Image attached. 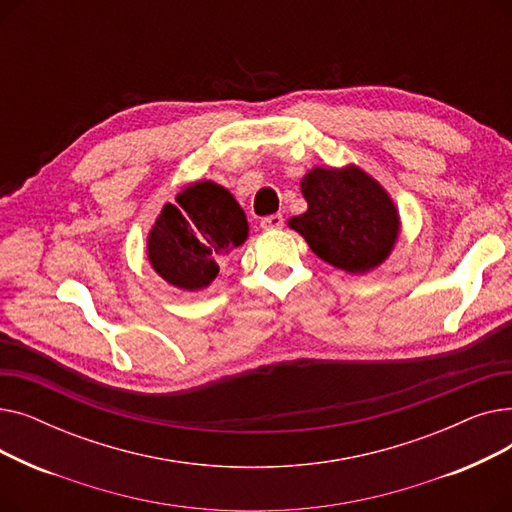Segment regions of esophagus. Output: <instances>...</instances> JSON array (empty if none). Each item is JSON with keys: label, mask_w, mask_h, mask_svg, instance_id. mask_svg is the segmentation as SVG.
Masks as SVG:
<instances>
[{"label": "esophagus", "mask_w": 512, "mask_h": 512, "mask_svg": "<svg viewBox=\"0 0 512 512\" xmlns=\"http://www.w3.org/2000/svg\"><path fill=\"white\" fill-rule=\"evenodd\" d=\"M284 226V218L280 213H274V215H267V218L261 220V228L263 230H280Z\"/></svg>", "instance_id": "1"}]
</instances>
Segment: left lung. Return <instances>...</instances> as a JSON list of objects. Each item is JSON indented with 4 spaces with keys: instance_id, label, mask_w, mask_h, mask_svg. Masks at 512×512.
Listing matches in <instances>:
<instances>
[{
    "instance_id": "obj_1",
    "label": "left lung",
    "mask_w": 512,
    "mask_h": 512,
    "mask_svg": "<svg viewBox=\"0 0 512 512\" xmlns=\"http://www.w3.org/2000/svg\"><path fill=\"white\" fill-rule=\"evenodd\" d=\"M309 209L288 226L311 251L348 274L378 267L398 238V211L388 193L357 166L313 168L301 180Z\"/></svg>"
}]
</instances>
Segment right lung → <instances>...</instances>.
Returning <instances> with one entry per match:
<instances>
[{
    "instance_id": "right-lung-1",
    "label": "right lung",
    "mask_w": 512,
    "mask_h": 512,
    "mask_svg": "<svg viewBox=\"0 0 512 512\" xmlns=\"http://www.w3.org/2000/svg\"><path fill=\"white\" fill-rule=\"evenodd\" d=\"M249 236L247 215L224 186L195 182L166 203L147 238L153 270L182 290H201L220 272L218 259Z\"/></svg>"
}]
</instances>
